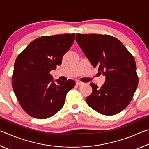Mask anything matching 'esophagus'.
<instances>
[{
    "mask_svg": "<svg viewBox=\"0 0 149 149\" xmlns=\"http://www.w3.org/2000/svg\"><path fill=\"white\" fill-rule=\"evenodd\" d=\"M83 84H84V83H82V82H81V81H77L76 82V85H82Z\"/></svg>",
    "mask_w": 149,
    "mask_h": 149,
    "instance_id": "obj_1",
    "label": "esophagus"
}]
</instances>
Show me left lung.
I'll use <instances>...</instances> for the list:
<instances>
[{
  "label": "left lung",
  "instance_id": "left-lung-1",
  "mask_svg": "<svg viewBox=\"0 0 149 149\" xmlns=\"http://www.w3.org/2000/svg\"><path fill=\"white\" fill-rule=\"evenodd\" d=\"M75 40L94 68L106 77L101 87L91 83L87 104L100 114H116L127 107L138 85L134 58L119 40L108 35L77 33Z\"/></svg>",
  "mask_w": 149,
  "mask_h": 149
}]
</instances>
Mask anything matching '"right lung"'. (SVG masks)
Instances as JSON below:
<instances>
[{
	"label": "right lung",
	"mask_w": 149,
	"mask_h": 149,
	"mask_svg": "<svg viewBox=\"0 0 149 149\" xmlns=\"http://www.w3.org/2000/svg\"><path fill=\"white\" fill-rule=\"evenodd\" d=\"M75 34L39 37L21 52L15 61L12 87L27 114L39 119L54 115L64 104L74 80H53L50 72L61 64L63 56L75 40Z\"/></svg>",
	"instance_id": "obj_1"
}]
</instances>
